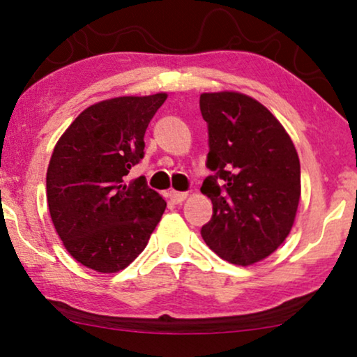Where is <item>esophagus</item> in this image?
<instances>
[{"mask_svg": "<svg viewBox=\"0 0 357 357\" xmlns=\"http://www.w3.org/2000/svg\"><path fill=\"white\" fill-rule=\"evenodd\" d=\"M167 195H169V198L172 199L174 203H182L183 199H187V197H188V193H185V192H175V190H170V192H169Z\"/></svg>", "mask_w": 357, "mask_h": 357, "instance_id": "esophagus-1", "label": "esophagus"}]
</instances>
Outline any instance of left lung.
I'll list each match as a JSON object with an SVG mask.
<instances>
[{
  "label": "left lung",
  "mask_w": 357,
  "mask_h": 357,
  "mask_svg": "<svg viewBox=\"0 0 357 357\" xmlns=\"http://www.w3.org/2000/svg\"><path fill=\"white\" fill-rule=\"evenodd\" d=\"M208 167L202 193L213 218L203 241L222 260L248 266L270 257L289 236L301 199L299 155L280 120L250 96L203 92Z\"/></svg>",
  "instance_id": "1"
}]
</instances>
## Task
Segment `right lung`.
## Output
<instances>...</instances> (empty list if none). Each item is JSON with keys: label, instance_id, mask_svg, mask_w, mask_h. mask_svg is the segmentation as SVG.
I'll list each match as a JSON object with an SVG mask.
<instances>
[{"label": "right lung", "instance_id": "1", "mask_svg": "<svg viewBox=\"0 0 357 357\" xmlns=\"http://www.w3.org/2000/svg\"><path fill=\"white\" fill-rule=\"evenodd\" d=\"M167 99L123 96L87 107L56 141L47 203L68 253L97 273L125 270L148 245L165 199L144 177L125 182L143 159L144 133Z\"/></svg>", "mask_w": 357, "mask_h": 357}]
</instances>
